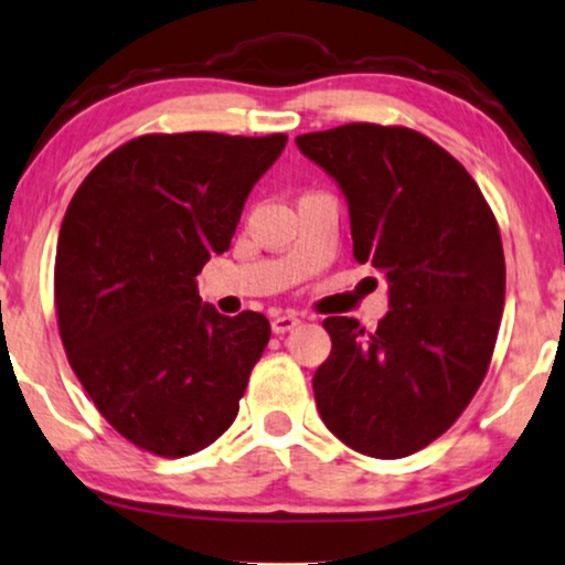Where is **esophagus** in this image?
<instances>
[{"instance_id":"1","label":"esophagus","mask_w":565,"mask_h":565,"mask_svg":"<svg viewBox=\"0 0 565 565\" xmlns=\"http://www.w3.org/2000/svg\"><path fill=\"white\" fill-rule=\"evenodd\" d=\"M298 324H300V319L296 317V313H282V317L273 319V332L285 334V332H290V329H296Z\"/></svg>"}]
</instances>
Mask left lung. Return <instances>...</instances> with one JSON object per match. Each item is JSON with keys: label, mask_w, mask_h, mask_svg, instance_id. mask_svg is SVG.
<instances>
[{"label": "left lung", "mask_w": 565, "mask_h": 565, "mask_svg": "<svg viewBox=\"0 0 565 565\" xmlns=\"http://www.w3.org/2000/svg\"><path fill=\"white\" fill-rule=\"evenodd\" d=\"M296 145L345 192L355 259L386 275L392 303L373 332L324 319L319 415L365 457H409L457 423L493 358L507 296L495 215L465 166L415 129L342 124Z\"/></svg>", "instance_id": "1"}]
</instances>
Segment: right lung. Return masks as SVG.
<instances>
[{
    "instance_id": "1",
    "label": "right lung",
    "mask_w": 565,
    "mask_h": 565,
    "mask_svg": "<svg viewBox=\"0 0 565 565\" xmlns=\"http://www.w3.org/2000/svg\"><path fill=\"white\" fill-rule=\"evenodd\" d=\"M288 135H142L100 160L72 196L54 262L67 361L116 434L189 457L238 415L269 342L256 311L220 317L196 275L223 254Z\"/></svg>"
}]
</instances>
